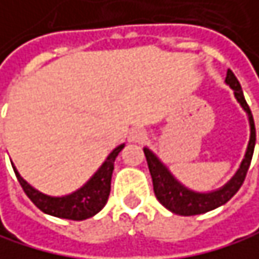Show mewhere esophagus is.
<instances>
[{"label": "esophagus", "instance_id": "34e87169", "mask_svg": "<svg viewBox=\"0 0 259 259\" xmlns=\"http://www.w3.org/2000/svg\"><path fill=\"white\" fill-rule=\"evenodd\" d=\"M127 138H128V143H144L147 140V134L141 131V128H134Z\"/></svg>", "mask_w": 259, "mask_h": 259}]
</instances>
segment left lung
I'll return each mask as SVG.
<instances>
[{"label":"left lung","mask_w":259,"mask_h":259,"mask_svg":"<svg viewBox=\"0 0 259 259\" xmlns=\"http://www.w3.org/2000/svg\"><path fill=\"white\" fill-rule=\"evenodd\" d=\"M225 81H226V84H229L231 89H234V95H235L237 101L240 103V106L247 113L249 125H250V138H249L244 159L241 161L240 168L237 170V173L232 176V179L229 182H226L222 188H219L215 191H209V193L193 191V190L187 188L184 184H181L171 175V171L167 168V165L164 162H161V159L150 149H147V147L144 149V155H146L147 165H149L152 181H153L155 196L162 206H165L168 211H171L178 215L205 214L208 211H212V209L225 205L228 200H231L235 196V193L240 190V187L243 185V182L246 179V175H247V170H249V165L252 161L253 149H255V141H256L255 122H253L252 112L246 103L244 94L241 91L240 81L237 80L235 74L231 69H228Z\"/></svg>","instance_id":"left-lung-1"}]
</instances>
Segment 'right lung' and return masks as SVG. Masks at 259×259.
<instances>
[{
    "instance_id": "add662e5",
    "label": "right lung",
    "mask_w": 259,
    "mask_h": 259,
    "mask_svg": "<svg viewBox=\"0 0 259 259\" xmlns=\"http://www.w3.org/2000/svg\"><path fill=\"white\" fill-rule=\"evenodd\" d=\"M122 149H124V144L113 149L106 158V161L101 164V167L94 173V176L83 187H80L78 190H75L74 193L68 196H60V197L48 196L33 188L27 181L21 178V175L18 173L13 164L12 167L15 170V175L24 193L42 212L53 215V217H59V219L86 220L89 217H94L97 212H100L103 206L107 203L109 193H110L113 162Z\"/></svg>"
}]
</instances>
